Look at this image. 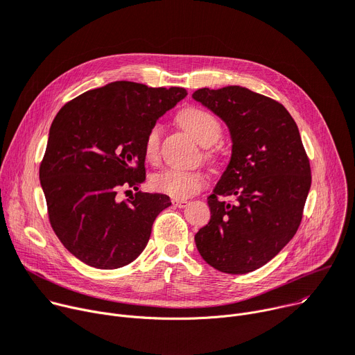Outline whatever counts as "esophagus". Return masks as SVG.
<instances>
[{
  "mask_svg": "<svg viewBox=\"0 0 355 355\" xmlns=\"http://www.w3.org/2000/svg\"><path fill=\"white\" fill-rule=\"evenodd\" d=\"M173 205L178 207V208H185L188 205V201H185V200H173Z\"/></svg>",
  "mask_w": 355,
  "mask_h": 355,
  "instance_id": "esophagus-1",
  "label": "esophagus"
}]
</instances>
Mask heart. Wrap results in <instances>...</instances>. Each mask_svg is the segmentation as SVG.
<instances>
[{
  "instance_id": "obj_1",
  "label": "heart",
  "mask_w": 355,
  "mask_h": 355,
  "mask_svg": "<svg viewBox=\"0 0 355 355\" xmlns=\"http://www.w3.org/2000/svg\"><path fill=\"white\" fill-rule=\"evenodd\" d=\"M177 121L184 130L190 132L201 146H211L221 135V123L211 112L198 108L187 107L177 115ZM161 127L153 125L144 138V155L154 159L159 150ZM205 184V177L198 171H187L180 168H168L157 173L151 178V185L158 193L167 194L175 200H185L198 193Z\"/></svg>"
}]
</instances>
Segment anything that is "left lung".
I'll return each instance as SVG.
<instances>
[{
    "label": "left lung",
    "mask_w": 355,
    "mask_h": 355,
    "mask_svg": "<svg viewBox=\"0 0 355 355\" xmlns=\"http://www.w3.org/2000/svg\"><path fill=\"white\" fill-rule=\"evenodd\" d=\"M193 98L221 118L232 141L227 168L207 198L211 218L196 234V245L212 268L247 274L267 264L297 232L311 187L310 161L282 104L240 85L200 88Z\"/></svg>",
    "instance_id": "obj_1"
}]
</instances>
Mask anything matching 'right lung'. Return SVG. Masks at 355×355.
Listing matches in <instances>:
<instances>
[{
	"instance_id": "right-lung-1",
	"label": "right lung",
	"mask_w": 355,
	"mask_h": 355,
	"mask_svg": "<svg viewBox=\"0 0 355 355\" xmlns=\"http://www.w3.org/2000/svg\"><path fill=\"white\" fill-rule=\"evenodd\" d=\"M185 96L180 87L114 81L55 115L40 181L54 232L84 264L114 270L144 251L170 197L139 191L121 201L116 193L146 181V134Z\"/></svg>"
}]
</instances>
